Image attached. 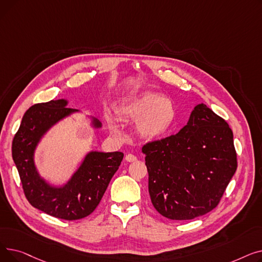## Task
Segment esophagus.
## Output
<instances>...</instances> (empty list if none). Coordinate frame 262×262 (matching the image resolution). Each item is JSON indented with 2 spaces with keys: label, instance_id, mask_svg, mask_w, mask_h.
I'll use <instances>...</instances> for the list:
<instances>
[{
  "label": "esophagus",
  "instance_id": "1",
  "mask_svg": "<svg viewBox=\"0 0 262 262\" xmlns=\"http://www.w3.org/2000/svg\"><path fill=\"white\" fill-rule=\"evenodd\" d=\"M125 160L127 162H134V161L137 160V157L135 155H133V154H128V155L125 156Z\"/></svg>",
  "mask_w": 262,
  "mask_h": 262
}]
</instances>
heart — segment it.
Here are the masks:
<instances>
[{
    "label": "heart",
    "mask_w": 262,
    "mask_h": 262,
    "mask_svg": "<svg viewBox=\"0 0 262 262\" xmlns=\"http://www.w3.org/2000/svg\"><path fill=\"white\" fill-rule=\"evenodd\" d=\"M117 113L123 121L136 122V129L143 138L158 139L172 127L176 118V107L170 98L145 92L123 101L118 106ZM107 124L117 139H125V134L113 118H107Z\"/></svg>",
    "instance_id": "heart-1"
}]
</instances>
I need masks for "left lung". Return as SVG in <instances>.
Returning a JSON list of instances; mask_svg holds the SVG:
<instances>
[{
	"label": "left lung",
	"mask_w": 262,
	"mask_h": 262,
	"mask_svg": "<svg viewBox=\"0 0 262 262\" xmlns=\"http://www.w3.org/2000/svg\"><path fill=\"white\" fill-rule=\"evenodd\" d=\"M142 152L150 201L171 220H192L215 208L237 170L231 129L203 103L176 135L147 143Z\"/></svg>",
	"instance_id": "8db88e82"
}]
</instances>
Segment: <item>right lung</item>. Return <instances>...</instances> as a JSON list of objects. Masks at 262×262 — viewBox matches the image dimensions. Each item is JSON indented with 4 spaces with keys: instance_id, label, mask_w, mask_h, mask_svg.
Here are the masks:
<instances>
[{
    "instance_id": "right-lung-1",
    "label": "right lung",
    "mask_w": 262,
    "mask_h": 262,
    "mask_svg": "<svg viewBox=\"0 0 262 262\" xmlns=\"http://www.w3.org/2000/svg\"><path fill=\"white\" fill-rule=\"evenodd\" d=\"M68 100L59 99L27 109L12 140L11 152L25 196L33 207L52 216L72 221L93 212L118 171L124 154L89 150L76 171L61 186L52 184L41 175L35 161L38 145L59 122L81 114L78 109L68 108ZM86 117L92 128H102L98 119Z\"/></svg>"
}]
</instances>
